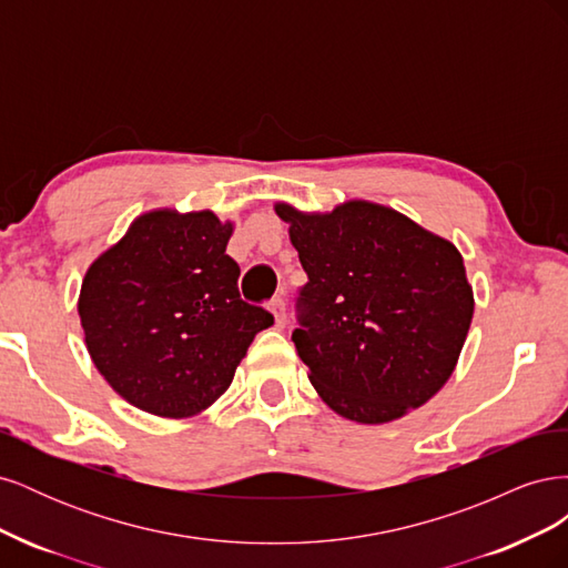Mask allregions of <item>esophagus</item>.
Wrapping results in <instances>:
<instances>
[{
  "label": "esophagus",
  "mask_w": 568,
  "mask_h": 568,
  "mask_svg": "<svg viewBox=\"0 0 568 568\" xmlns=\"http://www.w3.org/2000/svg\"><path fill=\"white\" fill-rule=\"evenodd\" d=\"M270 313L274 315V322H277V326L286 324V303H284L282 296H274L270 301Z\"/></svg>",
  "instance_id": "esophagus-1"
}]
</instances>
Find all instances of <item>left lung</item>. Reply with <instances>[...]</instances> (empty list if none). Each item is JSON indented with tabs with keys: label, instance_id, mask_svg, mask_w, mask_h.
<instances>
[{
	"label": "left lung",
	"instance_id": "1",
	"mask_svg": "<svg viewBox=\"0 0 568 568\" xmlns=\"http://www.w3.org/2000/svg\"><path fill=\"white\" fill-rule=\"evenodd\" d=\"M274 211L307 272L291 341L322 400L346 419L384 424L434 398L474 315L459 251L369 201L324 215Z\"/></svg>",
	"mask_w": 568,
	"mask_h": 568
}]
</instances>
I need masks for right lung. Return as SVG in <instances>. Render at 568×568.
Returning <instances> with one entry per match:
<instances>
[{"label": "right lung", "mask_w": 568, "mask_h": 568, "mask_svg": "<svg viewBox=\"0 0 568 568\" xmlns=\"http://www.w3.org/2000/svg\"><path fill=\"white\" fill-rule=\"evenodd\" d=\"M230 236L232 222L211 211H151L84 274V343L130 405L173 419L199 415L230 388L255 334L274 324L239 294Z\"/></svg>", "instance_id": "1"}]
</instances>
